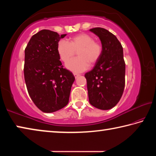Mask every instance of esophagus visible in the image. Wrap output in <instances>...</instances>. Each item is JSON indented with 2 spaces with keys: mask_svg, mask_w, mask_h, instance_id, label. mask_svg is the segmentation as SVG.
<instances>
[{
  "mask_svg": "<svg viewBox=\"0 0 156 156\" xmlns=\"http://www.w3.org/2000/svg\"><path fill=\"white\" fill-rule=\"evenodd\" d=\"M73 76H74V77L76 78H77L78 76H80V74H78V73H73Z\"/></svg>",
  "mask_w": 156,
  "mask_h": 156,
  "instance_id": "esophagus-1",
  "label": "esophagus"
}]
</instances>
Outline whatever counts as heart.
I'll list each match as a JSON object with an SVG mask.
<instances>
[{
  "label": "heart",
  "instance_id": "heart-1",
  "mask_svg": "<svg viewBox=\"0 0 156 156\" xmlns=\"http://www.w3.org/2000/svg\"><path fill=\"white\" fill-rule=\"evenodd\" d=\"M57 51L60 58L65 62L78 51L79 57L67 62L66 67L73 72L80 73L87 69L89 63L94 65L98 61L102 55V47L89 34H79L71 38L70 43L65 40L60 41Z\"/></svg>",
  "mask_w": 156,
  "mask_h": 156
}]
</instances>
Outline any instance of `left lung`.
Instances as JSON below:
<instances>
[{"instance_id": "1", "label": "left lung", "mask_w": 156, "mask_h": 156, "mask_svg": "<svg viewBox=\"0 0 156 156\" xmlns=\"http://www.w3.org/2000/svg\"><path fill=\"white\" fill-rule=\"evenodd\" d=\"M99 37L102 51L93 69L85 73L89 102L108 110L115 107L122 96L125 84V62L122 44L112 33L104 28L91 29Z\"/></svg>"}]
</instances>
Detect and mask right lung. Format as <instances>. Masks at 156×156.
Returning <instances> with one entry per match:
<instances>
[{
	"label": "right lung",
	"mask_w": 156,
	"mask_h": 156,
	"mask_svg": "<svg viewBox=\"0 0 156 156\" xmlns=\"http://www.w3.org/2000/svg\"><path fill=\"white\" fill-rule=\"evenodd\" d=\"M67 34L43 30L32 36L25 49L24 76L29 95L36 106L52 113L68 104L75 77L63 68L58 43Z\"/></svg>",
	"instance_id": "1"
}]
</instances>
